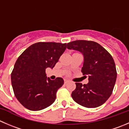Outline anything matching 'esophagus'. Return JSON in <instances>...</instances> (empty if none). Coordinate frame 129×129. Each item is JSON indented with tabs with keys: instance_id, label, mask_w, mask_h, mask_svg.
I'll return each mask as SVG.
<instances>
[{
	"instance_id": "esophagus-1",
	"label": "esophagus",
	"mask_w": 129,
	"mask_h": 129,
	"mask_svg": "<svg viewBox=\"0 0 129 129\" xmlns=\"http://www.w3.org/2000/svg\"><path fill=\"white\" fill-rule=\"evenodd\" d=\"M69 82V80H67V79H64V83L65 84H67V82Z\"/></svg>"
}]
</instances>
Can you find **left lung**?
I'll return each mask as SVG.
<instances>
[{
	"label": "left lung",
	"mask_w": 129,
	"mask_h": 129,
	"mask_svg": "<svg viewBox=\"0 0 129 129\" xmlns=\"http://www.w3.org/2000/svg\"><path fill=\"white\" fill-rule=\"evenodd\" d=\"M67 48L81 52L84 55L81 72L88 76L89 82H76L72 92L74 102L86 108L102 105L113 92L117 79L114 60L109 52L96 42L76 40L67 43Z\"/></svg>",
	"instance_id": "1"
}]
</instances>
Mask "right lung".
<instances>
[{
  "label": "right lung",
  "mask_w": 129,
  "mask_h": 129,
  "mask_svg": "<svg viewBox=\"0 0 129 129\" xmlns=\"http://www.w3.org/2000/svg\"><path fill=\"white\" fill-rule=\"evenodd\" d=\"M66 45L55 42H38L31 45L18 57L11 73V83L15 96L26 108L41 110L55 102L63 79L47 78L45 71L48 67H54Z\"/></svg>",
  "instance_id": "add662e5"
}]
</instances>
